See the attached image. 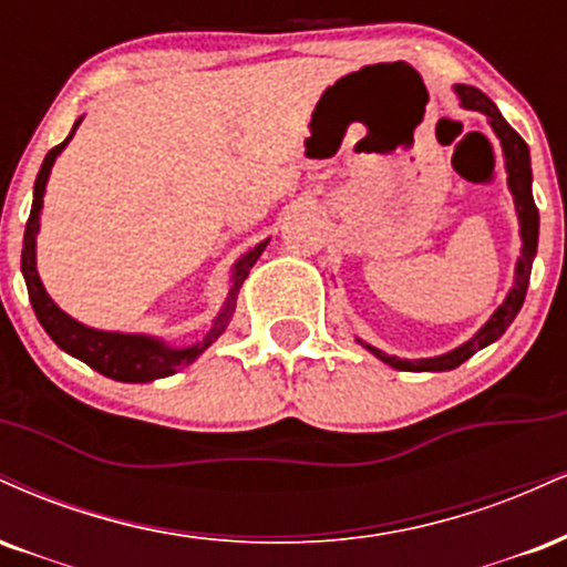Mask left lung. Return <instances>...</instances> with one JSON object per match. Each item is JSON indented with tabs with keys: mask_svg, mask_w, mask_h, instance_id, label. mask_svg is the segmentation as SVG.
Returning <instances> with one entry per match:
<instances>
[{
	"mask_svg": "<svg viewBox=\"0 0 567 567\" xmlns=\"http://www.w3.org/2000/svg\"><path fill=\"white\" fill-rule=\"evenodd\" d=\"M454 92H456L458 105H462V109L481 111L488 116L491 130H494L498 143H502L504 166H507V185H509L512 198H515L517 219H520L523 249H520V257H517V262H515V281H512V289L507 291V297H504V302L498 305V308L494 310V316H491L488 321L477 329V334L470 337L464 344H458V348L443 352V355H435V358H414V361H409V358L388 355V352L374 348V344L358 339V342H361L363 348L371 352V355H377L379 361L392 365V369H398V371H451V369H456V365H462L464 361H470L477 350L494 344L496 339L509 329V323L515 321L517 312H520V308H523L525 291H528V281H530V268H534V257L538 249V209L534 202V190H530L534 175H530L528 145H525V140L507 124V118H504L502 111L496 109L494 100H491L488 95H483L477 86L456 84Z\"/></svg>",
	"mask_w": 567,
	"mask_h": 567,
	"instance_id": "8db88e82",
	"label": "left lung"
}]
</instances>
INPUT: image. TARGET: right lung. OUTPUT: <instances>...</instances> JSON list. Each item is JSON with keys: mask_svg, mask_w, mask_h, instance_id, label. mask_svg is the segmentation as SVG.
<instances>
[{"mask_svg": "<svg viewBox=\"0 0 567 567\" xmlns=\"http://www.w3.org/2000/svg\"><path fill=\"white\" fill-rule=\"evenodd\" d=\"M82 124V118H76L73 124L71 135L63 140V143L55 145L50 153L44 156L42 169H39L37 183H33V204H31V215L29 223H25V233H23V255H20V270H23L25 278V289H29V299L33 305V312H37L39 323L42 329L50 334L52 342L58 344L60 350H65L69 355L84 361L90 369L100 371L103 377L116 379V382H153V379H164L177 374L179 369L190 365L196 361L202 352L209 348L212 342H217L219 334L228 329L233 310H236V299H238V289H241L246 276H249L251 265L257 262L259 255L265 251L270 238L259 241L255 249H249L246 255L233 265V276H230V289H228V299H225L223 310L217 312V318L212 321V329L198 339L196 344H188V348H175V344L164 342L162 337H151V334H124V331H103V329H92V326L79 323L76 318H71L69 312H63L55 305V299L47 295L42 278H39L37 270V236H39V217H42V206H44V190H47V179H50L52 164L55 158L63 153L69 140L76 132V126Z\"/></svg>", "mask_w": 567, "mask_h": 567, "instance_id": "obj_1", "label": "right lung"}]
</instances>
